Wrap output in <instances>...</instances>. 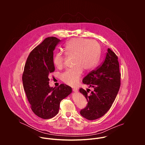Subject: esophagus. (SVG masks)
<instances>
[{"instance_id": "34e87169", "label": "esophagus", "mask_w": 145, "mask_h": 145, "mask_svg": "<svg viewBox=\"0 0 145 145\" xmlns=\"http://www.w3.org/2000/svg\"><path fill=\"white\" fill-rule=\"evenodd\" d=\"M73 91L74 92H76L78 91V89H77V88H73Z\"/></svg>"}]
</instances>
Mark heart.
Here are the masks:
<instances>
[{
    "instance_id": "b5f03b06",
    "label": "heart",
    "mask_w": 145,
    "mask_h": 145,
    "mask_svg": "<svg viewBox=\"0 0 145 145\" xmlns=\"http://www.w3.org/2000/svg\"><path fill=\"white\" fill-rule=\"evenodd\" d=\"M65 54L72 57L73 66L61 75L66 84L76 85L81 76L83 69L92 70L97 64L100 53V46L95 40L84 38H73L69 40L64 47ZM65 57L61 53H56L53 58V64L57 68H63Z\"/></svg>"
}]
</instances>
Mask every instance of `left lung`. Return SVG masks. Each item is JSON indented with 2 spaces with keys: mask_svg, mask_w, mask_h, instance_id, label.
Masks as SVG:
<instances>
[{
  "mask_svg": "<svg viewBox=\"0 0 145 145\" xmlns=\"http://www.w3.org/2000/svg\"><path fill=\"white\" fill-rule=\"evenodd\" d=\"M120 76L118 57L108 48L101 64L82 80L84 84L93 88L90 95H88V91L82 88L79 90L88 102L87 106L80 111L82 116L88 120H95L107 112L119 90Z\"/></svg>",
  "mask_w": 145,
  "mask_h": 145,
  "instance_id": "8db88e82",
  "label": "left lung"
}]
</instances>
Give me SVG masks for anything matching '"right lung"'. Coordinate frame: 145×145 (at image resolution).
<instances>
[{"label":"right lung","mask_w":145,"mask_h":145,"mask_svg":"<svg viewBox=\"0 0 145 145\" xmlns=\"http://www.w3.org/2000/svg\"><path fill=\"white\" fill-rule=\"evenodd\" d=\"M59 42L56 37H50L37 46L27 58L22 74L24 88L31 110L44 119L55 116L61 100L72 92V88L65 84L57 88L49 85V74L55 70L53 51Z\"/></svg>","instance_id":"add662e5"}]
</instances>
